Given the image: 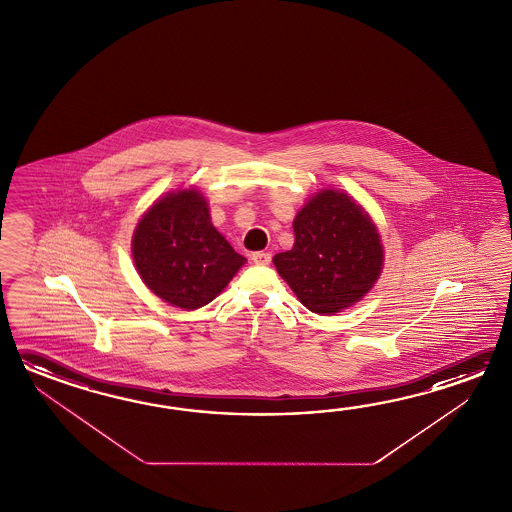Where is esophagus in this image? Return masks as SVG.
Segmentation results:
<instances>
[{
    "label": "esophagus",
    "mask_w": 512,
    "mask_h": 512,
    "mask_svg": "<svg viewBox=\"0 0 512 512\" xmlns=\"http://www.w3.org/2000/svg\"><path fill=\"white\" fill-rule=\"evenodd\" d=\"M271 258V252L258 251L252 254V261H254L256 265H269Z\"/></svg>",
    "instance_id": "esophagus-1"
}]
</instances>
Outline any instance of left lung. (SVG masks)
Masks as SVG:
<instances>
[{"mask_svg":"<svg viewBox=\"0 0 512 512\" xmlns=\"http://www.w3.org/2000/svg\"><path fill=\"white\" fill-rule=\"evenodd\" d=\"M293 229V249L272 261L309 311L338 313L359 302L379 278L384 258L379 234L346 194H316L294 219Z\"/></svg>","mask_w":512,"mask_h":512,"instance_id":"8db88e82","label":"left lung"}]
</instances>
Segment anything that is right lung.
<instances>
[{
  "mask_svg": "<svg viewBox=\"0 0 512 512\" xmlns=\"http://www.w3.org/2000/svg\"><path fill=\"white\" fill-rule=\"evenodd\" d=\"M133 260L153 293L181 309L212 302L247 261L214 229L196 190L168 194L144 214Z\"/></svg>",
  "mask_w": 512,
  "mask_h": 512,
  "instance_id": "right-lung-1",
  "label": "right lung"
}]
</instances>
